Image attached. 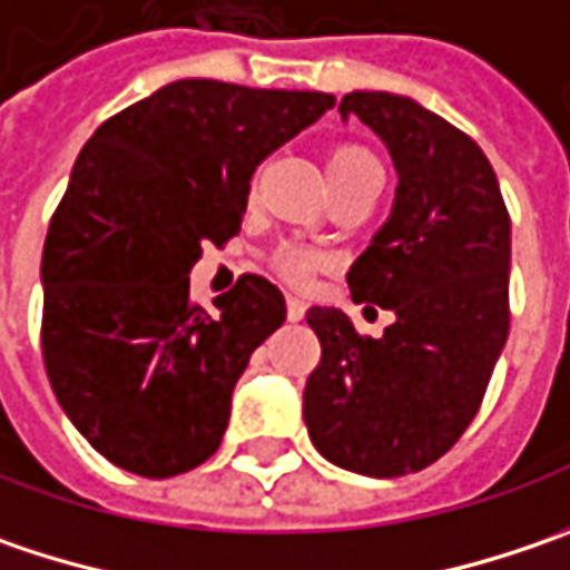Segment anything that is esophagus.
<instances>
[{"label": "esophagus", "mask_w": 570, "mask_h": 570, "mask_svg": "<svg viewBox=\"0 0 570 570\" xmlns=\"http://www.w3.org/2000/svg\"><path fill=\"white\" fill-rule=\"evenodd\" d=\"M303 315H306V303L296 299V296H289V299H286V318H289V322H299Z\"/></svg>", "instance_id": "obj_1"}]
</instances>
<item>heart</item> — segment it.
Listing matches in <instances>:
<instances>
[{
	"label": "heart",
	"instance_id": "heart-1",
	"mask_svg": "<svg viewBox=\"0 0 570 570\" xmlns=\"http://www.w3.org/2000/svg\"><path fill=\"white\" fill-rule=\"evenodd\" d=\"M373 168H380L376 159L370 156V153H363L357 146H341V149H334L332 156H328V178H351V175H360V171H373ZM277 267H281V274H284L286 281H293V284H306L312 281V274L322 267V258L309 252V248H299V245H289L284 248L281 255H277Z\"/></svg>",
	"mask_w": 570,
	"mask_h": 570
}]
</instances>
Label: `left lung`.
Masks as SVG:
<instances>
[{"label":"left lung","instance_id":"1","mask_svg":"<svg viewBox=\"0 0 570 570\" xmlns=\"http://www.w3.org/2000/svg\"><path fill=\"white\" fill-rule=\"evenodd\" d=\"M337 111L383 139L399 175L389 219L347 271L354 303L395 322L363 337L341 309L306 312L322 360L303 417L328 462L395 479L443 456L482 405L510 332V216L479 142L414 98L351 91Z\"/></svg>","mask_w":570,"mask_h":570}]
</instances>
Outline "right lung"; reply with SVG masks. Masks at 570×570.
I'll return each mask as SVG.
<instances>
[{
	"label": "right lung",
	"instance_id": "obj_1",
	"mask_svg": "<svg viewBox=\"0 0 570 570\" xmlns=\"http://www.w3.org/2000/svg\"><path fill=\"white\" fill-rule=\"evenodd\" d=\"M334 108L325 91L178 79L105 120L50 219L43 366L76 431L142 479H171L219 450L248 357L284 325L258 274L190 303L200 245L242 226L252 175Z\"/></svg>",
	"mask_w": 570,
	"mask_h": 570
}]
</instances>
